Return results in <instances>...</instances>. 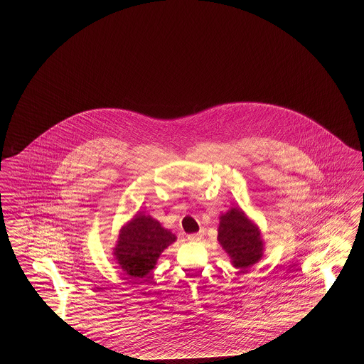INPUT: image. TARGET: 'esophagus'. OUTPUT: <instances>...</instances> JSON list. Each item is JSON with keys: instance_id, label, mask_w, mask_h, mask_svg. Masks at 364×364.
Instances as JSON below:
<instances>
[{"instance_id": "obj_1", "label": "esophagus", "mask_w": 364, "mask_h": 364, "mask_svg": "<svg viewBox=\"0 0 364 364\" xmlns=\"http://www.w3.org/2000/svg\"><path fill=\"white\" fill-rule=\"evenodd\" d=\"M202 239V233H191L188 235V240L191 242H198Z\"/></svg>"}]
</instances>
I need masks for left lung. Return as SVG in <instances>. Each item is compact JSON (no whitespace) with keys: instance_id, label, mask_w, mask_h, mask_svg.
<instances>
[{"instance_id":"left-lung-1","label":"left lung","mask_w":364,"mask_h":364,"mask_svg":"<svg viewBox=\"0 0 364 364\" xmlns=\"http://www.w3.org/2000/svg\"><path fill=\"white\" fill-rule=\"evenodd\" d=\"M218 242L230 257L232 264L240 272L259 262L263 255V240L259 228L242 208H232L220 217Z\"/></svg>"}]
</instances>
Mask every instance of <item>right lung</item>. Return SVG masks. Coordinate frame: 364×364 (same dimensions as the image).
<instances>
[{
  "label": "right lung",
  "instance_id": "obj_1",
  "mask_svg": "<svg viewBox=\"0 0 364 364\" xmlns=\"http://www.w3.org/2000/svg\"><path fill=\"white\" fill-rule=\"evenodd\" d=\"M176 242V236L151 215L138 213L120 229L113 255L122 272L131 278H143L154 267L159 255Z\"/></svg>",
  "mask_w": 364,
  "mask_h": 364
}]
</instances>
